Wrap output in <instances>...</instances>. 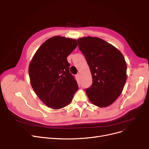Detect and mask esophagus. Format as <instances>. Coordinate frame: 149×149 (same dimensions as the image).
Here are the masks:
<instances>
[{
  "mask_svg": "<svg viewBox=\"0 0 149 149\" xmlns=\"http://www.w3.org/2000/svg\"><path fill=\"white\" fill-rule=\"evenodd\" d=\"M76 76H77V77L78 79H80V77H81V74H80V73H78V74L76 75Z\"/></svg>",
  "mask_w": 149,
  "mask_h": 149,
  "instance_id": "1",
  "label": "esophagus"
}]
</instances>
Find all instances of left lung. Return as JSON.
<instances>
[{
	"instance_id": "obj_1",
	"label": "left lung",
	"mask_w": 149,
	"mask_h": 149,
	"mask_svg": "<svg viewBox=\"0 0 149 149\" xmlns=\"http://www.w3.org/2000/svg\"><path fill=\"white\" fill-rule=\"evenodd\" d=\"M77 41L93 78L91 86L86 89V95L94 105L108 107L119 97L125 85V58L116 47L98 37H86Z\"/></svg>"
}]
</instances>
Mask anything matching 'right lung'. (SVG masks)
<instances>
[{"instance_id":"right-lung-1","label":"right lung","mask_w":149,"mask_h":149,"mask_svg":"<svg viewBox=\"0 0 149 149\" xmlns=\"http://www.w3.org/2000/svg\"><path fill=\"white\" fill-rule=\"evenodd\" d=\"M77 46L74 39L51 37L38 48L31 61L29 75L31 86L48 107L58 109L66 107L79 88L70 73L67 59Z\"/></svg>"}]
</instances>
